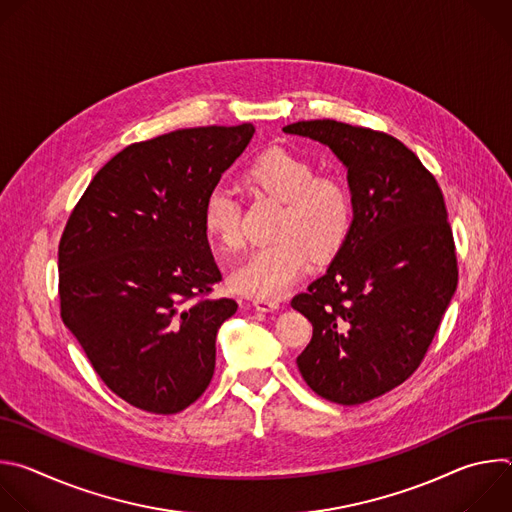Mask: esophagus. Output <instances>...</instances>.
Returning a JSON list of instances; mask_svg holds the SVG:
<instances>
[{
    "label": "esophagus",
    "instance_id": "esophagus-1",
    "mask_svg": "<svg viewBox=\"0 0 512 512\" xmlns=\"http://www.w3.org/2000/svg\"><path fill=\"white\" fill-rule=\"evenodd\" d=\"M253 306L259 312H275V310H279V302L277 300H269V298H255Z\"/></svg>",
    "mask_w": 512,
    "mask_h": 512
}]
</instances>
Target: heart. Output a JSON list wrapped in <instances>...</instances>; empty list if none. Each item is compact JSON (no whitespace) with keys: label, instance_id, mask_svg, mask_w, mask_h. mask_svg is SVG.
I'll return each instance as SVG.
<instances>
[{"label":"heart","instance_id":"heart-1","mask_svg":"<svg viewBox=\"0 0 512 512\" xmlns=\"http://www.w3.org/2000/svg\"><path fill=\"white\" fill-rule=\"evenodd\" d=\"M249 188L281 202L273 243L257 247L231 277L245 296L277 298L308 269L310 257L326 261L346 243L354 223L348 184L285 148L261 152L245 170ZM206 235L223 249L241 247V202L227 186H214L202 206Z\"/></svg>","mask_w":512,"mask_h":512}]
</instances>
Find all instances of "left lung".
<instances>
[{
    "label": "left lung",
    "instance_id": "8db88e82",
    "mask_svg": "<svg viewBox=\"0 0 512 512\" xmlns=\"http://www.w3.org/2000/svg\"><path fill=\"white\" fill-rule=\"evenodd\" d=\"M285 133L326 143L348 168L354 223L328 271L291 300L312 322L298 369L320 397L358 405L421 364L458 285L444 192L397 137L334 119Z\"/></svg>",
    "mask_w": 512,
    "mask_h": 512
}]
</instances>
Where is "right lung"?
<instances>
[{
	"label": "right lung",
	"mask_w": 512,
	"mask_h": 512,
	"mask_svg": "<svg viewBox=\"0 0 512 512\" xmlns=\"http://www.w3.org/2000/svg\"><path fill=\"white\" fill-rule=\"evenodd\" d=\"M251 123L190 127L127 145L91 180L58 243L60 318L129 405L174 415L210 385L216 332L237 302L202 225L206 194Z\"/></svg>",
	"instance_id": "right-lung-1"
}]
</instances>
